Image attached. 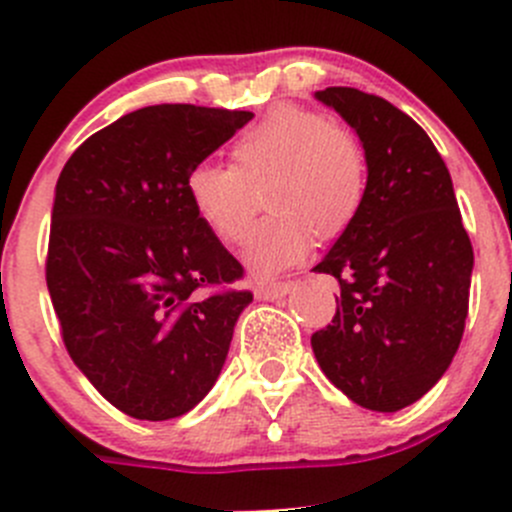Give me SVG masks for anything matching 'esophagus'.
Here are the masks:
<instances>
[{
    "label": "esophagus",
    "mask_w": 512,
    "mask_h": 512,
    "mask_svg": "<svg viewBox=\"0 0 512 512\" xmlns=\"http://www.w3.org/2000/svg\"><path fill=\"white\" fill-rule=\"evenodd\" d=\"M289 292H292V282H267L255 289V297L262 302H275V299L287 297Z\"/></svg>",
    "instance_id": "esophagus-1"
}]
</instances>
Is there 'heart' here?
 <instances>
[{
    "mask_svg": "<svg viewBox=\"0 0 512 512\" xmlns=\"http://www.w3.org/2000/svg\"><path fill=\"white\" fill-rule=\"evenodd\" d=\"M235 165L200 160L185 178L190 208L227 245L250 235L255 185L265 188L270 218L252 235L245 262L257 277H272L302 260L314 232L344 230L366 193V160L352 133L309 108L280 106L232 143Z\"/></svg>",
    "mask_w": 512,
    "mask_h": 512,
    "instance_id": "heart-1",
    "label": "heart"
}]
</instances>
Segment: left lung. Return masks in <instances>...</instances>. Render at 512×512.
Returning a JSON list of instances; mask_svg holds the SVG:
<instances>
[{
	"label": "left lung",
	"mask_w": 512,
	"mask_h": 512,
	"mask_svg": "<svg viewBox=\"0 0 512 512\" xmlns=\"http://www.w3.org/2000/svg\"><path fill=\"white\" fill-rule=\"evenodd\" d=\"M314 98L359 136L366 193L314 267L339 282V297L332 324L312 334V349L354 404L394 414L421 399L458 352L473 247L451 173L414 118L347 86Z\"/></svg>",
	"instance_id": "1"
}]
</instances>
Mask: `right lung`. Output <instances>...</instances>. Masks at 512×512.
<instances>
[{"instance_id": "1", "label": "right lung", "mask_w": 512, "mask_h": 512, "mask_svg": "<svg viewBox=\"0 0 512 512\" xmlns=\"http://www.w3.org/2000/svg\"><path fill=\"white\" fill-rule=\"evenodd\" d=\"M252 116L138 108L86 138L56 180L46 287L74 364L123 414H188L223 371L252 294H200L242 265L193 213L185 178Z\"/></svg>"}]
</instances>
